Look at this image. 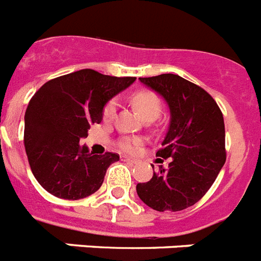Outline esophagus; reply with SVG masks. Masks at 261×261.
<instances>
[{
	"label": "esophagus",
	"instance_id": "1",
	"mask_svg": "<svg viewBox=\"0 0 261 261\" xmlns=\"http://www.w3.org/2000/svg\"><path fill=\"white\" fill-rule=\"evenodd\" d=\"M124 161L135 165V164H137V162H139V160H136V158H130V157H124Z\"/></svg>",
	"mask_w": 261,
	"mask_h": 261
}]
</instances>
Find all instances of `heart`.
Segmentation results:
<instances>
[{"instance_id": "b5f03b06", "label": "heart", "mask_w": 261, "mask_h": 261, "mask_svg": "<svg viewBox=\"0 0 261 261\" xmlns=\"http://www.w3.org/2000/svg\"><path fill=\"white\" fill-rule=\"evenodd\" d=\"M132 104L136 108V111L142 116V119H146V117H157L160 115V111H161L160 100L150 91H140V92H136L132 96ZM116 109H117V103H116L115 100L109 101L104 107L103 117L106 121H109V120H112L115 117ZM137 144H139L137 140L125 139L120 142V146H121L124 152L132 153L137 148Z\"/></svg>"}]
</instances>
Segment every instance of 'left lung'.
Instances as JSON below:
<instances>
[{"label":"left lung","mask_w":261,"mask_h":261,"mask_svg":"<svg viewBox=\"0 0 261 261\" xmlns=\"http://www.w3.org/2000/svg\"><path fill=\"white\" fill-rule=\"evenodd\" d=\"M139 80L168 104L170 121L157 155L171 162L137 185V195L161 213L185 210L206 194L226 162L223 115L203 88L174 73Z\"/></svg>","instance_id":"obj_1"}]
</instances>
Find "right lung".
Masks as SVG:
<instances>
[{
	"label": "right lung",
	"instance_id": "obj_1",
	"mask_svg": "<svg viewBox=\"0 0 261 261\" xmlns=\"http://www.w3.org/2000/svg\"><path fill=\"white\" fill-rule=\"evenodd\" d=\"M135 80L87 68L50 80L35 92L24 113L23 141L31 171L44 190L71 200L99 190L109 165L120 157L92 154L80 139L103 120L109 100Z\"/></svg>",
	"mask_w": 261,
	"mask_h": 261
}]
</instances>
